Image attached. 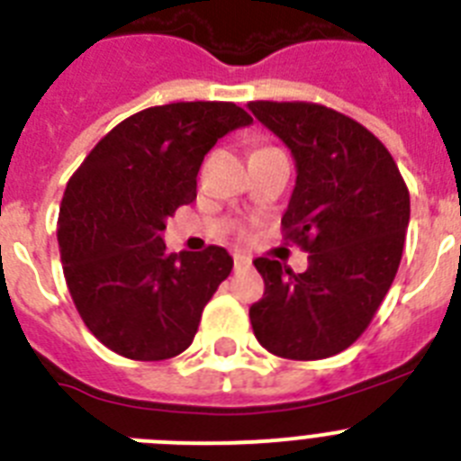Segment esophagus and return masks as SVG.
<instances>
[{
	"label": "esophagus",
	"instance_id": "obj_1",
	"mask_svg": "<svg viewBox=\"0 0 461 461\" xmlns=\"http://www.w3.org/2000/svg\"><path fill=\"white\" fill-rule=\"evenodd\" d=\"M233 263H235V270H247V267L251 266V258L244 254H235Z\"/></svg>",
	"mask_w": 461,
	"mask_h": 461
}]
</instances>
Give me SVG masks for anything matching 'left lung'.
Returning a JSON list of instances; mask_svg holds the SVG:
<instances>
[{"label": "left lung", "instance_id": "8db88e82", "mask_svg": "<svg viewBox=\"0 0 461 461\" xmlns=\"http://www.w3.org/2000/svg\"><path fill=\"white\" fill-rule=\"evenodd\" d=\"M249 110L295 158V189L281 226L309 251L300 275L279 260H254L266 293L251 304V328L279 357L337 356L367 330L393 286L409 228V189L385 145L337 110L307 101H251Z\"/></svg>", "mask_w": 461, "mask_h": 461}]
</instances>
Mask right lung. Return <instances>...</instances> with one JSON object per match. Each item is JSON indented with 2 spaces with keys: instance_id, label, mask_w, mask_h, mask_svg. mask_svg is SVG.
<instances>
[{
  "instance_id": "obj_1",
  "label": "right lung",
  "mask_w": 461,
  "mask_h": 461,
  "mask_svg": "<svg viewBox=\"0 0 461 461\" xmlns=\"http://www.w3.org/2000/svg\"><path fill=\"white\" fill-rule=\"evenodd\" d=\"M251 122L226 101L154 105L101 138L68 180L57 228L64 276L80 319L110 351L152 362L191 346L233 258L214 244L168 254L161 233L195 201L214 142Z\"/></svg>"
}]
</instances>
